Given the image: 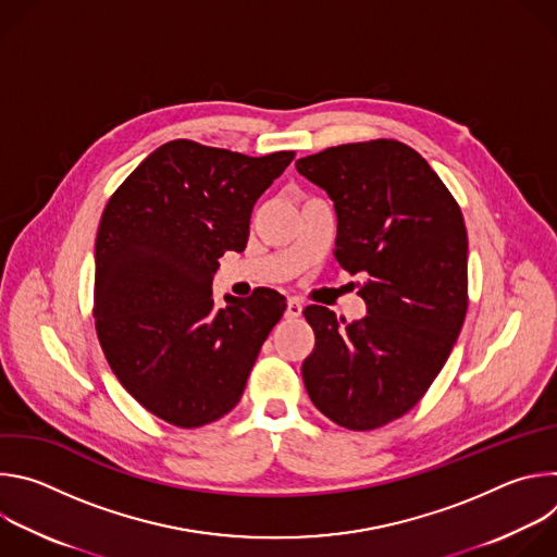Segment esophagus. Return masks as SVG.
Masks as SVG:
<instances>
[{
  "instance_id": "34e87169",
  "label": "esophagus",
  "mask_w": 557,
  "mask_h": 557,
  "mask_svg": "<svg viewBox=\"0 0 557 557\" xmlns=\"http://www.w3.org/2000/svg\"><path fill=\"white\" fill-rule=\"evenodd\" d=\"M301 314V301L299 299H288L286 304V320H297Z\"/></svg>"
}]
</instances>
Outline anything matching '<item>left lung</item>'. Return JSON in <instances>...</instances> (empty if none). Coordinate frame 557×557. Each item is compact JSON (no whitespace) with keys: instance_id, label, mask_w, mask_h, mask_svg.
<instances>
[{"instance_id":"left-lung-1","label":"left lung","mask_w":557,"mask_h":557,"mask_svg":"<svg viewBox=\"0 0 557 557\" xmlns=\"http://www.w3.org/2000/svg\"><path fill=\"white\" fill-rule=\"evenodd\" d=\"M335 202V258L363 273L368 314L346 324L306 306L314 348L301 363L310 401L346 430L410 412L445 366L467 312V228L458 202L412 147L376 138L299 158Z\"/></svg>"}]
</instances>
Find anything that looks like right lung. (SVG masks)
<instances>
[{
  "label": "right lung",
  "instance_id": "obj_1",
  "mask_svg": "<svg viewBox=\"0 0 557 557\" xmlns=\"http://www.w3.org/2000/svg\"><path fill=\"white\" fill-rule=\"evenodd\" d=\"M293 156L178 138L112 194L95 247V324L112 372L153 417L189 430L240 401L286 297L256 288L215 308L211 282L224 251H245L253 205Z\"/></svg>",
  "mask_w": 557,
  "mask_h": 557
}]
</instances>
